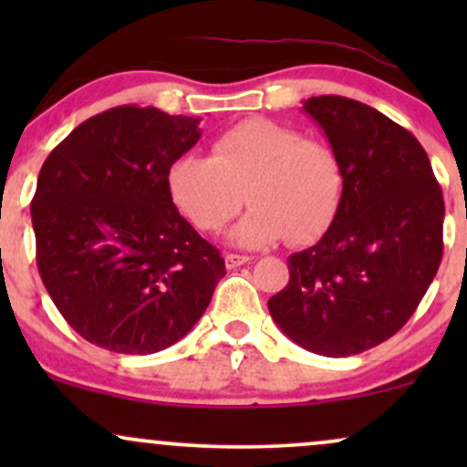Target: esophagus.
<instances>
[{
    "instance_id": "34e87169",
    "label": "esophagus",
    "mask_w": 467,
    "mask_h": 467,
    "mask_svg": "<svg viewBox=\"0 0 467 467\" xmlns=\"http://www.w3.org/2000/svg\"><path fill=\"white\" fill-rule=\"evenodd\" d=\"M223 261H226V267H228V270H234V267H239V265L248 264L250 256H245V254H234V252H230V254L223 256Z\"/></svg>"
}]
</instances>
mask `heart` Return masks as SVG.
<instances>
[{"instance_id":"b5f03b06","label":"heart","mask_w":467,"mask_h":467,"mask_svg":"<svg viewBox=\"0 0 467 467\" xmlns=\"http://www.w3.org/2000/svg\"><path fill=\"white\" fill-rule=\"evenodd\" d=\"M171 202L195 228L215 233L244 206L252 208L230 230L241 248L281 239L318 241L336 222L342 202L340 160L318 140L267 118H248L213 140L211 158L182 153L166 169Z\"/></svg>"}]
</instances>
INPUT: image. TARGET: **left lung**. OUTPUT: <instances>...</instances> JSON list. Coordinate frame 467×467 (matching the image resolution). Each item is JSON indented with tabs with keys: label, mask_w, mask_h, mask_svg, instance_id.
Here are the masks:
<instances>
[{
	"label": "left lung",
	"mask_w": 467,
	"mask_h": 467,
	"mask_svg": "<svg viewBox=\"0 0 467 467\" xmlns=\"http://www.w3.org/2000/svg\"><path fill=\"white\" fill-rule=\"evenodd\" d=\"M340 160L336 222L287 259L289 283L267 301L278 329L327 358L362 353L398 334L443 254V195L426 151L404 127L345 96H312Z\"/></svg>",
	"instance_id": "8db88e82"
}]
</instances>
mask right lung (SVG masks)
<instances>
[{
    "label": "right lung",
    "mask_w": 467,
    "mask_h": 467,
    "mask_svg": "<svg viewBox=\"0 0 467 467\" xmlns=\"http://www.w3.org/2000/svg\"><path fill=\"white\" fill-rule=\"evenodd\" d=\"M200 138V118L122 105L80 122L41 166L30 203L36 265L92 345L127 356L175 345L226 275L166 191L169 164Z\"/></svg>",
    "instance_id": "right-lung-1"
}]
</instances>
